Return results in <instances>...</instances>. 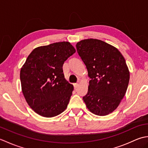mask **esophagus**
<instances>
[{"instance_id": "34e87169", "label": "esophagus", "mask_w": 148, "mask_h": 148, "mask_svg": "<svg viewBox=\"0 0 148 148\" xmlns=\"http://www.w3.org/2000/svg\"><path fill=\"white\" fill-rule=\"evenodd\" d=\"M78 86H79V84H78V83H74V87L75 89H76L78 87Z\"/></svg>"}]
</instances>
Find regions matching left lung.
<instances>
[{"instance_id":"8db88e82","label":"left lung","mask_w":148,"mask_h":148,"mask_svg":"<svg viewBox=\"0 0 148 148\" xmlns=\"http://www.w3.org/2000/svg\"><path fill=\"white\" fill-rule=\"evenodd\" d=\"M76 48L90 78L88 93L83 97L86 108L94 114L108 115L126 93L130 79L126 61L117 48L101 40H81Z\"/></svg>"}]
</instances>
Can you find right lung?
I'll return each mask as SVG.
<instances>
[{
  "mask_svg": "<svg viewBox=\"0 0 148 148\" xmlns=\"http://www.w3.org/2000/svg\"><path fill=\"white\" fill-rule=\"evenodd\" d=\"M76 49L63 41L37 47L28 56L20 71L21 90L37 114L51 118L64 112L74 86L65 79L63 65Z\"/></svg>",
  "mask_w": 148,
  "mask_h": 148,
  "instance_id": "obj_1",
  "label": "right lung"
}]
</instances>
